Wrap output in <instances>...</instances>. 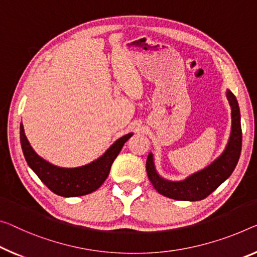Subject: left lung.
Masks as SVG:
<instances>
[{
    "instance_id": "8db88e82",
    "label": "left lung",
    "mask_w": 257,
    "mask_h": 257,
    "mask_svg": "<svg viewBox=\"0 0 257 257\" xmlns=\"http://www.w3.org/2000/svg\"><path fill=\"white\" fill-rule=\"evenodd\" d=\"M226 98L231 106V133L223 153L200 171L192 173L183 180H169L160 176L155 167L154 154L149 153L146 162L148 178L160 194L179 201H200L206 199L232 175L241 153V123L238 101L230 89Z\"/></svg>"
}]
</instances>
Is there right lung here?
Returning a JSON list of instances; mask_svg holds the SVG:
<instances>
[{"label": "right lung", "instance_id": "right-lung-1", "mask_svg": "<svg viewBox=\"0 0 257 257\" xmlns=\"http://www.w3.org/2000/svg\"><path fill=\"white\" fill-rule=\"evenodd\" d=\"M132 136L133 133H127L117 139L103 155L88 164L77 168H62L51 164L35 153L21 123V145L27 164L51 192L64 197L81 196L96 191L108 178L113 161Z\"/></svg>", "mask_w": 257, "mask_h": 257}]
</instances>
